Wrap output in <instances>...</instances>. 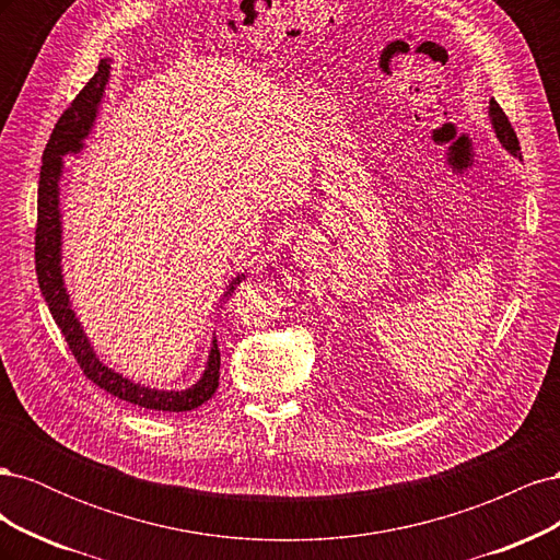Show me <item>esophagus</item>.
Returning a JSON list of instances; mask_svg holds the SVG:
<instances>
[{"label": "esophagus", "mask_w": 560, "mask_h": 560, "mask_svg": "<svg viewBox=\"0 0 560 560\" xmlns=\"http://www.w3.org/2000/svg\"><path fill=\"white\" fill-rule=\"evenodd\" d=\"M315 257H317V245L308 238H301L296 245H294V259L301 264V266H311L315 264Z\"/></svg>", "instance_id": "1"}]
</instances>
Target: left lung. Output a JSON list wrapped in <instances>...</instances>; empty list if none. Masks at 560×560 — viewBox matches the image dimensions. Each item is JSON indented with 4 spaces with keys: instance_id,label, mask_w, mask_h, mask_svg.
<instances>
[{
    "instance_id": "8db88e82",
    "label": "left lung",
    "mask_w": 560,
    "mask_h": 560,
    "mask_svg": "<svg viewBox=\"0 0 560 560\" xmlns=\"http://www.w3.org/2000/svg\"><path fill=\"white\" fill-rule=\"evenodd\" d=\"M488 116H490V126H493L495 138L500 140V144H502L506 151H510L512 156L521 159V147H518L516 132H514V128H512V124H510V118L504 116V112L500 109V105L495 103V100H490Z\"/></svg>"
}]
</instances>
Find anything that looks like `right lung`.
I'll return each instance as SVG.
<instances>
[{
  "label": "right lung",
  "instance_id": "add662e5",
  "mask_svg": "<svg viewBox=\"0 0 560 560\" xmlns=\"http://www.w3.org/2000/svg\"><path fill=\"white\" fill-rule=\"evenodd\" d=\"M109 62L112 60H100L97 72L93 79L83 86V91L74 97V103L65 109V114L58 118V124L50 132V140L44 149V163L39 173V198H37V235H35V261H37V280L39 290L44 294L46 306L54 315L56 325L60 327L67 346H70L72 354L77 358L79 366L83 369L95 385H100L105 393L124 399L128 404L142 406V409L151 411H167V413H182V411H194L200 404H206L219 387V348L217 338L212 336L210 352L206 371H202L200 378L186 389H156L142 383H135L126 378L118 371L103 364L97 358L86 331H83L81 322L72 308L70 292L65 287L62 276V214H60V179H62V167L65 154H79L83 149V142L93 130V124L97 118L100 105H103V95L109 81ZM245 280V273L235 276L226 292L219 299L222 303L233 290L235 284Z\"/></svg>",
  "mask_w": 560,
  "mask_h": 560
}]
</instances>
